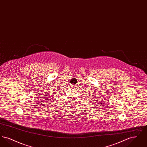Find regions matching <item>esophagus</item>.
Instances as JSON below:
<instances>
[{"instance_id":"obj_1","label":"esophagus","mask_w":147,"mask_h":147,"mask_svg":"<svg viewBox=\"0 0 147 147\" xmlns=\"http://www.w3.org/2000/svg\"><path fill=\"white\" fill-rule=\"evenodd\" d=\"M74 86H74V85H71V87H74Z\"/></svg>"}]
</instances>
